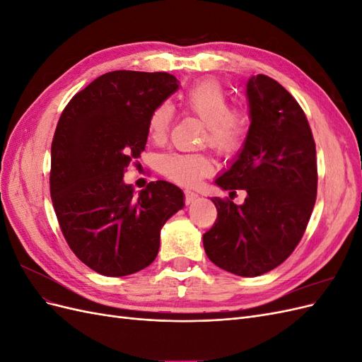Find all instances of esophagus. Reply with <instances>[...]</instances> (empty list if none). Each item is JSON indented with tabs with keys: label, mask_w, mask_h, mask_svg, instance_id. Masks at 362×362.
<instances>
[{
	"label": "esophagus",
	"mask_w": 362,
	"mask_h": 362,
	"mask_svg": "<svg viewBox=\"0 0 362 362\" xmlns=\"http://www.w3.org/2000/svg\"><path fill=\"white\" fill-rule=\"evenodd\" d=\"M184 201H185V204L190 205V204H193L196 201H199V194L194 193V192H190V190L184 192Z\"/></svg>",
	"instance_id": "1"
}]
</instances>
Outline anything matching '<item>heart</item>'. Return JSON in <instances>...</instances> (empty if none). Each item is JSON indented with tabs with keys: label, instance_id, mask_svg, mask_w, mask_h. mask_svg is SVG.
I'll list each match as a JSON object with an SVG mask.
<instances>
[{
	"label": "heart",
	"instance_id": "1",
	"mask_svg": "<svg viewBox=\"0 0 362 362\" xmlns=\"http://www.w3.org/2000/svg\"><path fill=\"white\" fill-rule=\"evenodd\" d=\"M182 100L187 110L205 124L202 144L225 157L234 156L243 146L249 133V116L243 108L229 107V98L217 81L194 83L185 90ZM172 120V104H158L148 119L149 137L154 141L166 139ZM157 168L175 182L193 185L213 170V161L204 152H168L158 158Z\"/></svg>",
	"mask_w": 362,
	"mask_h": 362
}]
</instances>
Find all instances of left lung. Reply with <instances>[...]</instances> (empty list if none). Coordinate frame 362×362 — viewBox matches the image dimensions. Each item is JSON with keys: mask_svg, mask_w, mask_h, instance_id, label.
I'll return each mask as SVG.
<instances>
[{"mask_svg": "<svg viewBox=\"0 0 362 362\" xmlns=\"http://www.w3.org/2000/svg\"><path fill=\"white\" fill-rule=\"evenodd\" d=\"M246 92L249 133L216 184L247 196L242 205L211 198L217 218L202 238L217 267L252 278L278 267L299 245L317 198V158L308 119L290 92L262 74Z\"/></svg>", "mask_w": 362, "mask_h": 362, "instance_id": "left-lung-1", "label": "left lung"}]
</instances>
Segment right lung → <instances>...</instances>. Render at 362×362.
Listing matches in <instances>:
<instances>
[{"label":"right lung","instance_id":"1","mask_svg":"<svg viewBox=\"0 0 362 362\" xmlns=\"http://www.w3.org/2000/svg\"><path fill=\"white\" fill-rule=\"evenodd\" d=\"M168 72L113 71L98 76L64 107L51 145L49 192L71 250L104 276L148 267L160 231L184 206L180 187L149 182L134 196L124 182L148 140L154 108L177 92Z\"/></svg>","mask_w":362,"mask_h":362}]
</instances>
